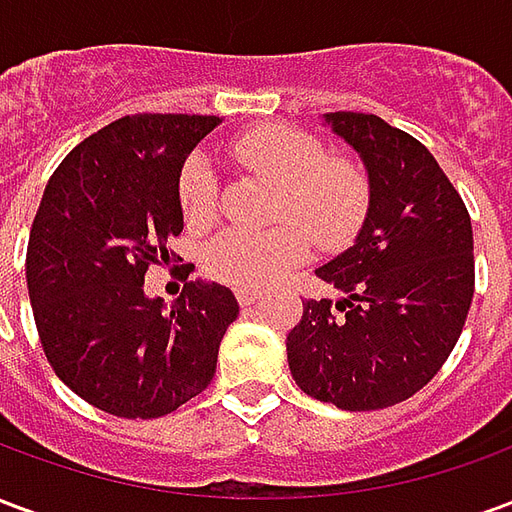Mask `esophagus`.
I'll return each mask as SVG.
<instances>
[{"label": "esophagus", "mask_w": 512, "mask_h": 512, "mask_svg": "<svg viewBox=\"0 0 512 512\" xmlns=\"http://www.w3.org/2000/svg\"><path fill=\"white\" fill-rule=\"evenodd\" d=\"M235 299H238V304H241V307H252V304L260 299V293L252 288H238L235 290Z\"/></svg>", "instance_id": "esophagus-1"}]
</instances>
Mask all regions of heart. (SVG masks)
Segmentation results:
<instances>
[{
    "mask_svg": "<svg viewBox=\"0 0 512 512\" xmlns=\"http://www.w3.org/2000/svg\"><path fill=\"white\" fill-rule=\"evenodd\" d=\"M235 158L282 186L274 230H230L205 249V271L235 288H268L304 263L310 235L321 249L354 241L370 211V178L354 158L329 156L318 136L293 126H257L238 136ZM180 213L205 227L219 213L211 164L191 156L178 175Z\"/></svg>",
    "mask_w": 512,
    "mask_h": 512,
    "instance_id": "1",
    "label": "heart"
}]
</instances>
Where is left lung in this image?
<instances>
[{
	"label": "left lung",
	"mask_w": 512,
	"mask_h": 512,
	"mask_svg": "<svg viewBox=\"0 0 512 512\" xmlns=\"http://www.w3.org/2000/svg\"><path fill=\"white\" fill-rule=\"evenodd\" d=\"M362 156L370 211L356 244L315 274L343 299H307L288 365L315 400L376 411L447 362L474 296L472 219L428 147L362 112L326 115Z\"/></svg>",
	"instance_id": "obj_1"
}]
</instances>
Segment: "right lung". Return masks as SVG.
<instances>
[{
  "label": "right lung",
  "instance_id": "right-lung-1",
  "mask_svg": "<svg viewBox=\"0 0 512 512\" xmlns=\"http://www.w3.org/2000/svg\"><path fill=\"white\" fill-rule=\"evenodd\" d=\"M205 115H126L54 169L29 230L27 288L43 354L62 384L106 414L156 419L211 384L238 301L189 282L172 307L145 296L150 266L183 230L178 175ZM191 263L180 266L189 277Z\"/></svg>",
  "mask_w": 512,
  "mask_h": 512
}]
</instances>
